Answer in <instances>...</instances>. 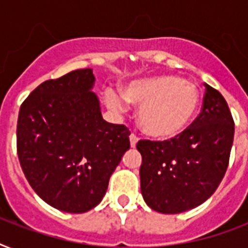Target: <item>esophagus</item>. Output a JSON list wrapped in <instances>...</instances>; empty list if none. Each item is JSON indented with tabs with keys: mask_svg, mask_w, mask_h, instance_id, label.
Segmentation results:
<instances>
[{
	"mask_svg": "<svg viewBox=\"0 0 248 248\" xmlns=\"http://www.w3.org/2000/svg\"><path fill=\"white\" fill-rule=\"evenodd\" d=\"M138 141H139V138L136 135H134V134H131V135H130V145H131V148H135Z\"/></svg>",
	"mask_w": 248,
	"mask_h": 248,
	"instance_id": "34e87169",
	"label": "esophagus"
}]
</instances>
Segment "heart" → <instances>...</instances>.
Returning <instances> with one entry per match:
<instances>
[{"label": "heart", "mask_w": 248, "mask_h": 248, "mask_svg": "<svg viewBox=\"0 0 248 248\" xmlns=\"http://www.w3.org/2000/svg\"><path fill=\"white\" fill-rule=\"evenodd\" d=\"M103 97L114 112H124L127 103L139 105L138 124L155 139H172L184 132L200 105L197 86L175 76L135 79L126 83L121 93L109 87Z\"/></svg>", "instance_id": "1"}]
</instances>
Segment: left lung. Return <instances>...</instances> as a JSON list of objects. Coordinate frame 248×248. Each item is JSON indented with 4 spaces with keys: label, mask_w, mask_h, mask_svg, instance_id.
Listing matches in <instances>:
<instances>
[{
    "label": "left lung",
    "mask_w": 248,
    "mask_h": 248,
    "mask_svg": "<svg viewBox=\"0 0 248 248\" xmlns=\"http://www.w3.org/2000/svg\"><path fill=\"white\" fill-rule=\"evenodd\" d=\"M203 107L189 128L165 141L140 140V186L145 203L161 214H180L215 193L229 163L234 122L227 101L204 83Z\"/></svg>",
    "instance_id": "left-lung-1"
}]
</instances>
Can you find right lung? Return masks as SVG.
<instances>
[{
	"instance_id": "obj_1",
	"label": "right lung",
	"mask_w": 248,
	"mask_h": 248,
	"mask_svg": "<svg viewBox=\"0 0 248 248\" xmlns=\"http://www.w3.org/2000/svg\"><path fill=\"white\" fill-rule=\"evenodd\" d=\"M93 69L48 79L19 110L17 157L33 190L60 211L82 214L100 203L130 149V131L103 120Z\"/></svg>"
}]
</instances>
